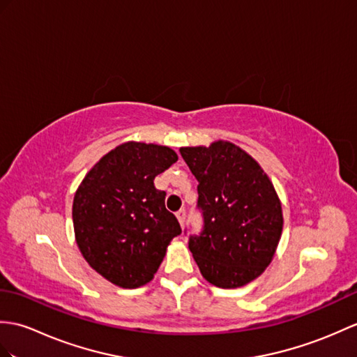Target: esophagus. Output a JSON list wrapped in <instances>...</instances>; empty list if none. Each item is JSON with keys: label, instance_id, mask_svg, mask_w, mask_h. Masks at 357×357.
<instances>
[{"label": "esophagus", "instance_id": "obj_1", "mask_svg": "<svg viewBox=\"0 0 357 357\" xmlns=\"http://www.w3.org/2000/svg\"><path fill=\"white\" fill-rule=\"evenodd\" d=\"M176 218H178V220H179V225L184 228V223H185V210H179L178 213H176Z\"/></svg>", "mask_w": 357, "mask_h": 357}]
</instances>
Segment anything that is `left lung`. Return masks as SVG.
Listing matches in <instances>:
<instances>
[{
    "label": "left lung",
    "instance_id": "8db88e82",
    "mask_svg": "<svg viewBox=\"0 0 357 357\" xmlns=\"http://www.w3.org/2000/svg\"><path fill=\"white\" fill-rule=\"evenodd\" d=\"M197 179L204 229L190 236L202 277L222 289L250 283L269 266L283 231V211L266 173L229 141L181 147Z\"/></svg>",
    "mask_w": 357,
    "mask_h": 357
}]
</instances>
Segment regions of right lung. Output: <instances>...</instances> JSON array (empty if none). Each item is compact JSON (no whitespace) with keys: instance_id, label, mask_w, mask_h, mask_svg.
Segmentation results:
<instances>
[{"instance_id":"add662e5","label":"right lung","mask_w":357,"mask_h":357,"mask_svg":"<svg viewBox=\"0 0 357 357\" xmlns=\"http://www.w3.org/2000/svg\"><path fill=\"white\" fill-rule=\"evenodd\" d=\"M178 161L167 146L128 141L106 153L82 181L73 223L82 255L94 271L124 289L153 278L179 222L165 208L153 179Z\"/></svg>"}]
</instances>
